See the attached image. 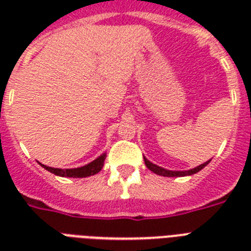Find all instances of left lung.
Segmentation results:
<instances>
[{"mask_svg":"<svg viewBox=\"0 0 251 251\" xmlns=\"http://www.w3.org/2000/svg\"><path fill=\"white\" fill-rule=\"evenodd\" d=\"M211 160L206 161V163H203V164L198 165V167L193 168V169H189V171H168L165 168H161L156 164H152L151 161H149L145 157V164L146 167L149 168L150 171H152L153 173H156L159 176H164V177H183V176H190V175H194V173H198L201 169L206 167Z\"/></svg>","mask_w":251,"mask_h":251,"instance_id":"8db88e82","label":"left lung"}]
</instances>
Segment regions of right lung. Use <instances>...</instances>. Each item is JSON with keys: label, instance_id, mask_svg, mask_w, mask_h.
Segmentation results:
<instances>
[{"label": "right lung", "instance_id": "1", "mask_svg": "<svg viewBox=\"0 0 251 251\" xmlns=\"http://www.w3.org/2000/svg\"><path fill=\"white\" fill-rule=\"evenodd\" d=\"M105 153H102L101 156H99L98 159H95L94 161H91L90 164L83 165L80 168H73V169H60V168H52L47 167V165L41 164V167L47 169L50 173H54L56 176L60 177H74V178H82V177H88V176H94L96 173L101 171L102 165H104V160H105Z\"/></svg>", "mask_w": 251, "mask_h": 251}]
</instances>
